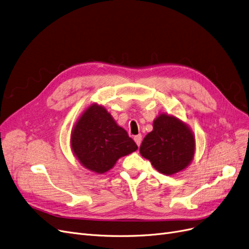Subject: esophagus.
<instances>
[{
	"label": "esophagus",
	"instance_id": "34e87169",
	"mask_svg": "<svg viewBox=\"0 0 249 249\" xmlns=\"http://www.w3.org/2000/svg\"><path fill=\"white\" fill-rule=\"evenodd\" d=\"M134 142H135V143L137 144V145H141V143H142V135L141 134H139V135H135L134 136Z\"/></svg>",
	"mask_w": 249,
	"mask_h": 249
}]
</instances>
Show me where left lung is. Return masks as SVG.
Wrapping results in <instances>:
<instances>
[{"label":"left lung","instance_id":"left-lung-1","mask_svg":"<svg viewBox=\"0 0 249 249\" xmlns=\"http://www.w3.org/2000/svg\"><path fill=\"white\" fill-rule=\"evenodd\" d=\"M196 140L192 129L178 117L159 114L153 130L144 136L140 153L165 176L185 170L194 159Z\"/></svg>","mask_w":249,"mask_h":249}]
</instances>
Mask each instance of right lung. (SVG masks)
Here are the masks:
<instances>
[{"instance_id":"obj_1","label":"right lung","mask_w":249,"mask_h":249,"mask_svg":"<svg viewBox=\"0 0 249 249\" xmlns=\"http://www.w3.org/2000/svg\"><path fill=\"white\" fill-rule=\"evenodd\" d=\"M71 149L83 167L104 174L120 158L135 152L137 145L104 106L93 103L72 127Z\"/></svg>"}]
</instances>
